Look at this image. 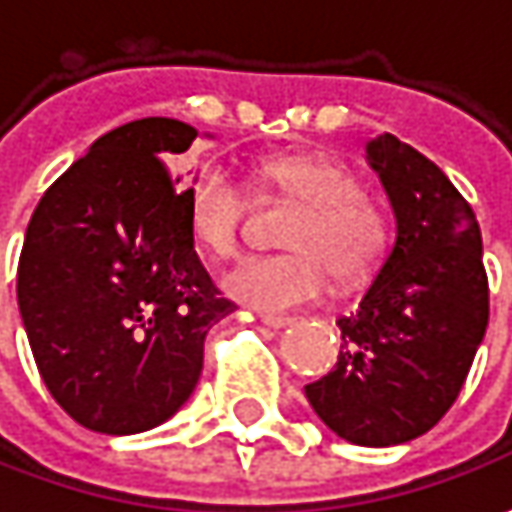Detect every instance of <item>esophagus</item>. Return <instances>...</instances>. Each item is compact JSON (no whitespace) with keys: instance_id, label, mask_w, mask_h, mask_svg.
<instances>
[{"instance_id":"esophagus-1","label":"esophagus","mask_w":512,"mask_h":512,"mask_svg":"<svg viewBox=\"0 0 512 512\" xmlns=\"http://www.w3.org/2000/svg\"><path fill=\"white\" fill-rule=\"evenodd\" d=\"M290 322H293V319H287V316H273V313H265V316H262V325L273 327V330H282V327H287Z\"/></svg>"}]
</instances>
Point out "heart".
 <instances>
[{
    "label": "heart",
    "instance_id": "obj_1",
    "mask_svg": "<svg viewBox=\"0 0 512 512\" xmlns=\"http://www.w3.org/2000/svg\"><path fill=\"white\" fill-rule=\"evenodd\" d=\"M259 179L276 196L299 205L285 227L279 256H247L230 267L222 287L247 307L282 313L316 302L327 290V273L339 285L364 282L384 256L387 230L376 207L362 199L350 170L313 156H273ZM245 193L219 165H205L187 187V225L205 253L225 259L239 247Z\"/></svg>",
    "mask_w": 512,
    "mask_h": 512
}]
</instances>
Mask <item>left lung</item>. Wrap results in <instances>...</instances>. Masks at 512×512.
Instances as JSON below:
<instances>
[{
	"label": "left lung",
	"mask_w": 512,
	"mask_h": 512,
	"mask_svg": "<svg viewBox=\"0 0 512 512\" xmlns=\"http://www.w3.org/2000/svg\"><path fill=\"white\" fill-rule=\"evenodd\" d=\"M396 239L359 307L342 316L333 370L305 384L316 416L344 442L419 439L456 402L490 316L482 230L453 182L416 148L367 142Z\"/></svg>",
	"instance_id": "obj_1"
}]
</instances>
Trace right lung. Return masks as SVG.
<instances>
[{
    "label": "right lung",
    "instance_id": "obj_1",
    "mask_svg": "<svg viewBox=\"0 0 512 512\" xmlns=\"http://www.w3.org/2000/svg\"><path fill=\"white\" fill-rule=\"evenodd\" d=\"M196 136L165 116L110 130L30 216L16 299L33 359L70 419L105 436L168 422L202 376L207 330L233 310L165 168Z\"/></svg>",
    "mask_w": 512,
    "mask_h": 512
}]
</instances>
